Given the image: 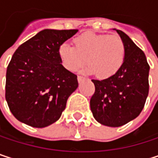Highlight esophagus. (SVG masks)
I'll return each instance as SVG.
<instances>
[{"label":"esophagus","instance_id":"obj_1","mask_svg":"<svg viewBox=\"0 0 158 158\" xmlns=\"http://www.w3.org/2000/svg\"><path fill=\"white\" fill-rule=\"evenodd\" d=\"M84 79H85V77H83V76H78V81H79V82L83 81Z\"/></svg>","mask_w":158,"mask_h":158}]
</instances>
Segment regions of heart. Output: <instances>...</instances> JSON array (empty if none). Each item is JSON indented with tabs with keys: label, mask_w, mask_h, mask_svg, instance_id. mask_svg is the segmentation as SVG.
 <instances>
[{
	"label": "heart",
	"mask_w": 158,
	"mask_h": 158,
	"mask_svg": "<svg viewBox=\"0 0 158 158\" xmlns=\"http://www.w3.org/2000/svg\"><path fill=\"white\" fill-rule=\"evenodd\" d=\"M74 45L64 42L57 50L62 66L69 71L79 70L88 58L86 72H97L99 77L106 79L113 76L124 62L125 46L118 35L86 32L74 39Z\"/></svg>",
	"instance_id": "heart-1"
}]
</instances>
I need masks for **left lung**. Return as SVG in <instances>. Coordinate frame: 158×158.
<instances>
[{
    "instance_id": "obj_1",
    "label": "left lung",
    "mask_w": 158,
    "mask_h": 158,
    "mask_svg": "<svg viewBox=\"0 0 158 158\" xmlns=\"http://www.w3.org/2000/svg\"><path fill=\"white\" fill-rule=\"evenodd\" d=\"M125 46L122 68L110 78L92 79L95 92L90 110L100 123L119 127L135 119L144 106L149 91V65L144 53L121 30H116Z\"/></svg>"
}]
</instances>
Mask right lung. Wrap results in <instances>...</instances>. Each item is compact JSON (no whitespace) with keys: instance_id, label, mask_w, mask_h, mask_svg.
Wrapping results in <instances>:
<instances>
[{"instance_id":"obj_1","label":"right lung","mask_w":158,"mask_h":158,"mask_svg":"<svg viewBox=\"0 0 158 158\" xmlns=\"http://www.w3.org/2000/svg\"><path fill=\"white\" fill-rule=\"evenodd\" d=\"M77 32L45 29L16 49L7 67L5 99L18 121L43 128L60 118L79 83L62 66L57 50Z\"/></svg>"}]
</instances>
